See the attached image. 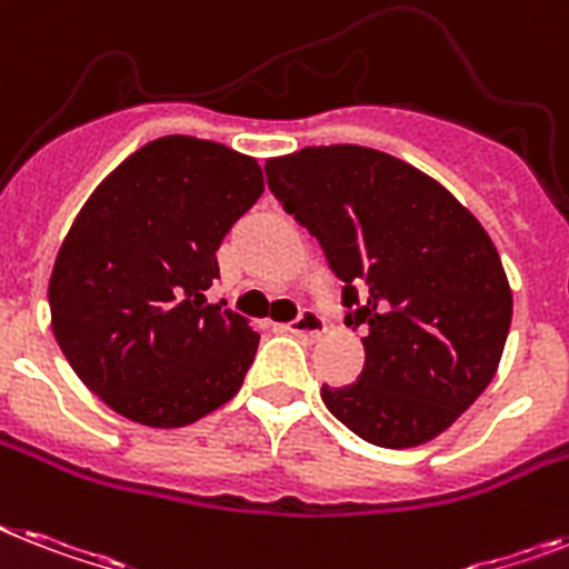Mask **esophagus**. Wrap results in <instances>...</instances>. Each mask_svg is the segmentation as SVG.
Here are the masks:
<instances>
[{
  "label": "esophagus",
  "instance_id": "34e87169",
  "mask_svg": "<svg viewBox=\"0 0 569 569\" xmlns=\"http://www.w3.org/2000/svg\"><path fill=\"white\" fill-rule=\"evenodd\" d=\"M289 330L298 332V336H321L327 330V321L318 316L316 309H300V316L295 321H289Z\"/></svg>",
  "mask_w": 569,
  "mask_h": 569
}]
</instances>
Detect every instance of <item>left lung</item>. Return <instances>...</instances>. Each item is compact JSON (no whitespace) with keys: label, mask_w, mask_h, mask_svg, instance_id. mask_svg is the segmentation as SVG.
I'll use <instances>...</instances> for the list:
<instances>
[{"label":"left lung","mask_w":569,"mask_h":569,"mask_svg":"<svg viewBox=\"0 0 569 569\" xmlns=\"http://www.w3.org/2000/svg\"><path fill=\"white\" fill-rule=\"evenodd\" d=\"M269 189L321 242L345 325L365 327L357 382L321 400L377 447H418L456 423L493 380L511 289L477 216L438 180L365 146L266 160Z\"/></svg>","instance_id":"1"}]
</instances>
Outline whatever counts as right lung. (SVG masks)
<instances>
[{
	"label": "right lung",
	"instance_id": "obj_1",
	"mask_svg": "<svg viewBox=\"0 0 569 569\" xmlns=\"http://www.w3.org/2000/svg\"><path fill=\"white\" fill-rule=\"evenodd\" d=\"M260 196L253 157L172 133L87 198L54 260L49 309L67 362L113 412L174 429L242 389L260 336L204 292L221 239Z\"/></svg>",
	"mask_w": 569,
	"mask_h": 569
}]
</instances>
